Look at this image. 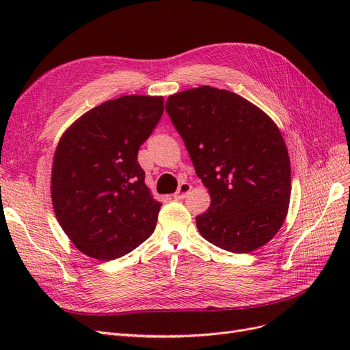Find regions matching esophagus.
<instances>
[{"mask_svg":"<svg viewBox=\"0 0 350 350\" xmlns=\"http://www.w3.org/2000/svg\"><path fill=\"white\" fill-rule=\"evenodd\" d=\"M189 191H191V184L183 183L181 185L178 187L176 193L174 194V198H175V200H183V198H185V197L188 196V193H189Z\"/></svg>","mask_w":350,"mask_h":350,"instance_id":"1","label":"esophagus"}]
</instances>
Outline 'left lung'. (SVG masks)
Returning a JSON list of instances; mask_svg holds the SVG:
<instances>
[{
    "mask_svg": "<svg viewBox=\"0 0 350 350\" xmlns=\"http://www.w3.org/2000/svg\"><path fill=\"white\" fill-rule=\"evenodd\" d=\"M166 112L201 183L210 207L196 221L213 245L245 254L282 228L291 200V161L269 115L239 94L201 86L172 94Z\"/></svg>",
    "mask_w": 350,
    "mask_h": 350,
    "instance_id": "8db88e82",
    "label": "left lung"
}]
</instances>
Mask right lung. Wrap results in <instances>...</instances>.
I'll use <instances>...</instances> for the list:
<instances>
[{
	"instance_id": "obj_1",
	"label": "right lung",
	"mask_w": 350,
	"mask_h": 350,
	"mask_svg": "<svg viewBox=\"0 0 350 350\" xmlns=\"http://www.w3.org/2000/svg\"><path fill=\"white\" fill-rule=\"evenodd\" d=\"M162 113V96L126 94L90 109L62 134L52 163V204L86 256L120 258L153 234L162 203L144 184L137 154Z\"/></svg>"
}]
</instances>
